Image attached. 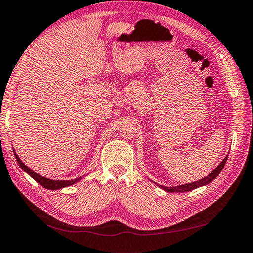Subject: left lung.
Here are the masks:
<instances>
[{
  "mask_svg": "<svg viewBox=\"0 0 253 253\" xmlns=\"http://www.w3.org/2000/svg\"><path fill=\"white\" fill-rule=\"evenodd\" d=\"M227 159H228V155L222 160L221 163L219 164L217 168L211 171V174L207 175L206 177H204L203 179H199V180H196V182H193V183H189V184L173 186V187H166V186H162V185H157V186H159V187H161V188H163L165 192H168V193H184V192H189V190L196 189L198 187H202V186H205V185H207L211 182H212V180L215 179L219 174H220V171L222 170L223 166H225V164H226Z\"/></svg>",
  "mask_w": 253,
  "mask_h": 253,
  "instance_id": "obj_1",
  "label": "left lung"
}]
</instances>
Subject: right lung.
<instances>
[{
    "instance_id": "right-lung-1",
    "label": "right lung",
    "mask_w": 253,
    "mask_h": 253,
    "mask_svg": "<svg viewBox=\"0 0 253 253\" xmlns=\"http://www.w3.org/2000/svg\"><path fill=\"white\" fill-rule=\"evenodd\" d=\"M13 151H14V150H13ZM14 155H15V159H16V161H17L18 165L21 166V169H22L24 171H26V173H27L28 175H30L32 178H34L38 184L42 185V187H45V188H47V189H59V188L67 187V186H70V185H73V184H75V183H77L78 180L82 179V177H78V178L73 179V180H54V179L46 178V177H44V176L38 175L37 173H35L34 170H32L30 168H28V166H26L25 164H24L23 162L21 161L20 157L17 156L15 151H14Z\"/></svg>"
}]
</instances>
